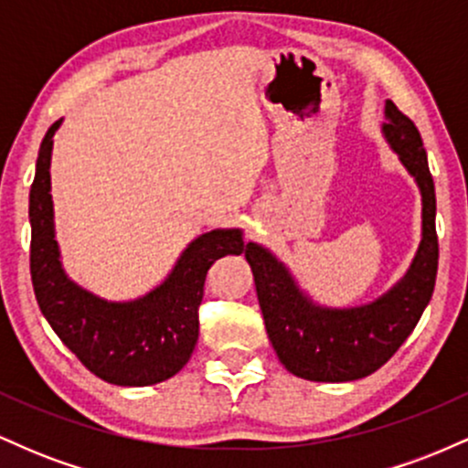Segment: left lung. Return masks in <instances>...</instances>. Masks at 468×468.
<instances>
[{
    "instance_id": "8db88e82",
    "label": "left lung",
    "mask_w": 468,
    "mask_h": 468,
    "mask_svg": "<svg viewBox=\"0 0 468 468\" xmlns=\"http://www.w3.org/2000/svg\"><path fill=\"white\" fill-rule=\"evenodd\" d=\"M380 133L416 182L422 204L416 255L383 294L347 308L319 303L275 252L257 241L246 244L268 338L283 367L303 380L350 383L383 367L411 335L436 286V189L422 138L391 101H385Z\"/></svg>"
}]
</instances>
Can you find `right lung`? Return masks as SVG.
<instances>
[{"instance_id":"add662e5","label":"right lung","mask_w":468,"mask_h":468,"mask_svg":"<svg viewBox=\"0 0 468 468\" xmlns=\"http://www.w3.org/2000/svg\"><path fill=\"white\" fill-rule=\"evenodd\" d=\"M57 121L46 132L30 186V275L37 303L66 347L90 372L121 388H147L189 363L197 343V305L216 260L244 252V230L213 229L180 252L160 283L133 299H105L68 275L55 229L50 163Z\"/></svg>"}]
</instances>
